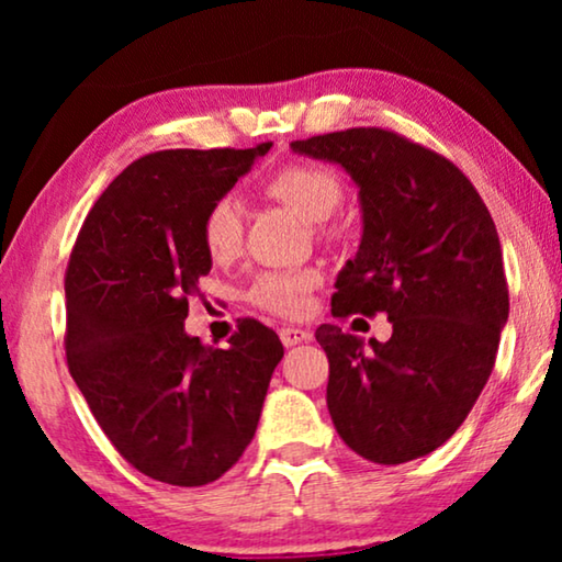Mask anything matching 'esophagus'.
Wrapping results in <instances>:
<instances>
[{
	"label": "esophagus",
	"instance_id": "esophagus-1",
	"mask_svg": "<svg viewBox=\"0 0 562 562\" xmlns=\"http://www.w3.org/2000/svg\"><path fill=\"white\" fill-rule=\"evenodd\" d=\"M279 335H281V342L286 345V348H291V345L312 340V333H310V329H304V327H281Z\"/></svg>",
	"mask_w": 562,
	"mask_h": 562
}]
</instances>
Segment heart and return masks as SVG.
Masks as SVG:
<instances>
[{
  "mask_svg": "<svg viewBox=\"0 0 562 562\" xmlns=\"http://www.w3.org/2000/svg\"><path fill=\"white\" fill-rule=\"evenodd\" d=\"M266 194L279 199L291 212L310 222H325L342 202V179L335 168L319 160H289L276 168L263 183ZM202 243L212 260L225 263L243 245V212L233 196H220L202 217ZM322 283L317 268L266 271L256 276L248 291L260 310L299 317L310 306V294Z\"/></svg>",
  "mask_w": 562,
  "mask_h": 562,
  "instance_id": "heart-1",
  "label": "heart"
}]
</instances>
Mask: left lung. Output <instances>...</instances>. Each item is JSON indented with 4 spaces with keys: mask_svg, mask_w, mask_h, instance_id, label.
Listing matches in <instances>:
<instances>
[{
    "mask_svg": "<svg viewBox=\"0 0 562 562\" xmlns=\"http://www.w3.org/2000/svg\"><path fill=\"white\" fill-rule=\"evenodd\" d=\"M291 148L340 164L360 187L363 240L337 276L333 317L383 312L386 342L319 325L327 409L360 458L398 465L450 440L481 396L509 317L502 243L468 176L383 127H350Z\"/></svg>",
    "mask_w": 562,
    "mask_h": 562,
    "instance_id": "obj_1",
    "label": "left lung"
}]
</instances>
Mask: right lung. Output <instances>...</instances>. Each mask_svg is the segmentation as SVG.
<instances>
[{
  "mask_svg": "<svg viewBox=\"0 0 562 562\" xmlns=\"http://www.w3.org/2000/svg\"><path fill=\"white\" fill-rule=\"evenodd\" d=\"M271 145L137 158L91 206L68 258V371L120 456L171 486H204L240 460L283 358L279 335L250 317L227 350L183 333L212 268L206 206Z\"/></svg>",
  "mask_w": 562,
  "mask_h": 562,
  "instance_id": "obj_1",
  "label": "right lung"
}]
</instances>
